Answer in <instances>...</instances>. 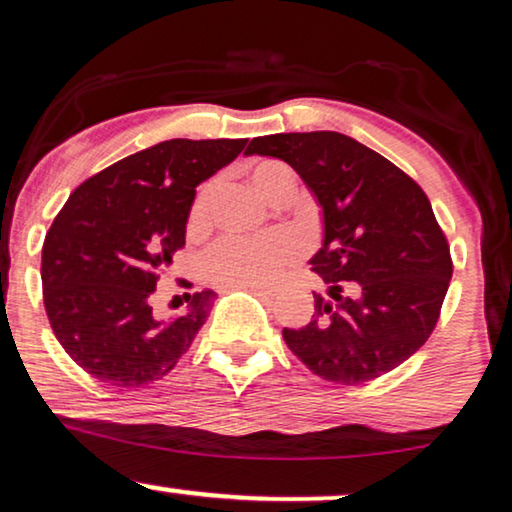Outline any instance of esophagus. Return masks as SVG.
I'll list each match as a JSON object with an SVG mask.
<instances>
[{
    "label": "esophagus",
    "mask_w": 512,
    "mask_h": 512,
    "mask_svg": "<svg viewBox=\"0 0 512 512\" xmlns=\"http://www.w3.org/2000/svg\"><path fill=\"white\" fill-rule=\"evenodd\" d=\"M250 292H257V294H264V297H276V287H262V285H250L246 287Z\"/></svg>",
    "instance_id": "obj_1"
}]
</instances>
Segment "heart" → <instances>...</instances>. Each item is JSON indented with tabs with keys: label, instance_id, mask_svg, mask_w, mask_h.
<instances>
[{
	"label": "heart",
	"instance_id": "heart-1",
	"mask_svg": "<svg viewBox=\"0 0 512 512\" xmlns=\"http://www.w3.org/2000/svg\"><path fill=\"white\" fill-rule=\"evenodd\" d=\"M248 181L262 194L266 201L276 197L280 187L292 181V171L278 160H262L250 167ZM208 197L211 185H201L194 194L187 229L199 232L206 225ZM299 255V243L287 234H264V236H225L204 255L201 271L208 283L218 287H250L271 285L287 264H292Z\"/></svg>",
	"mask_w": 512,
	"mask_h": 512
}]
</instances>
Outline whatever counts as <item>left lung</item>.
I'll use <instances>...</instances> for the list:
<instances>
[{"mask_svg":"<svg viewBox=\"0 0 512 512\" xmlns=\"http://www.w3.org/2000/svg\"><path fill=\"white\" fill-rule=\"evenodd\" d=\"M246 155L290 164L322 206L325 239L311 266L331 299L313 292L311 322L283 329L287 348L336 385L397 369L427 343L452 278L427 194L397 164L338 132L257 136Z\"/></svg>","mask_w":512,"mask_h":512,"instance_id":"1","label":"left lung"}]
</instances>
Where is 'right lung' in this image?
Masks as SVG:
<instances>
[{
  "label": "right lung",
  "mask_w": 512,
  "mask_h": 512,
  "mask_svg": "<svg viewBox=\"0 0 512 512\" xmlns=\"http://www.w3.org/2000/svg\"><path fill=\"white\" fill-rule=\"evenodd\" d=\"M248 139H171L99 171L69 194L41 250L43 306L67 355L118 390L174 369L215 301L185 294L187 308L157 318L160 273L185 246L194 190L236 160Z\"/></svg>",
  "instance_id": "right-lung-1"
}]
</instances>
